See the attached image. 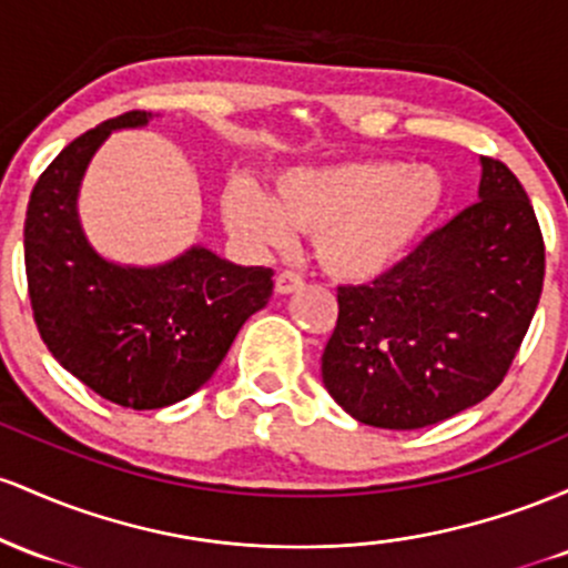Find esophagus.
<instances>
[{"label":"esophagus","mask_w":568,"mask_h":568,"mask_svg":"<svg viewBox=\"0 0 568 568\" xmlns=\"http://www.w3.org/2000/svg\"><path fill=\"white\" fill-rule=\"evenodd\" d=\"M303 286V276L295 271H282L276 276V292L278 295H290V292H297Z\"/></svg>","instance_id":"esophagus-1"}]
</instances>
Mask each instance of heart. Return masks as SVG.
<instances>
[{
	"label": "heart",
	"instance_id": "b5f03b06",
	"mask_svg": "<svg viewBox=\"0 0 568 568\" xmlns=\"http://www.w3.org/2000/svg\"><path fill=\"white\" fill-rule=\"evenodd\" d=\"M443 199L445 184L429 165L346 161L284 171L271 199L252 182L227 184L222 214L254 246L290 244L292 231L314 233L329 276L365 282L410 246Z\"/></svg>",
	"mask_w": 568,
	"mask_h": 568
}]
</instances>
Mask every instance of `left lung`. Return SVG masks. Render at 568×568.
Listing matches in <instances>:
<instances>
[{"label":"left lung","instance_id":"left-lung-1","mask_svg":"<svg viewBox=\"0 0 568 568\" xmlns=\"http://www.w3.org/2000/svg\"><path fill=\"white\" fill-rule=\"evenodd\" d=\"M473 206L373 284L337 286L322 381L348 416L422 429L505 381L545 282V241L518 176L480 158Z\"/></svg>","mask_w":568,"mask_h":568}]
</instances>
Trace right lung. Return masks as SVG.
<instances>
[{"mask_svg": "<svg viewBox=\"0 0 568 568\" xmlns=\"http://www.w3.org/2000/svg\"><path fill=\"white\" fill-rule=\"evenodd\" d=\"M150 118L118 114L63 146L31 190L23 225L29 301L44 346L99 397L131 410L199 392L273 292L271 267L227 263L206 246L131 267L88 244L78 216L82 174L112 131Z\"/></svg>", "mask_w": 568, "mask_h": 568, "instance_id": "obj_1", "label": "right lung"}]
</instances>
